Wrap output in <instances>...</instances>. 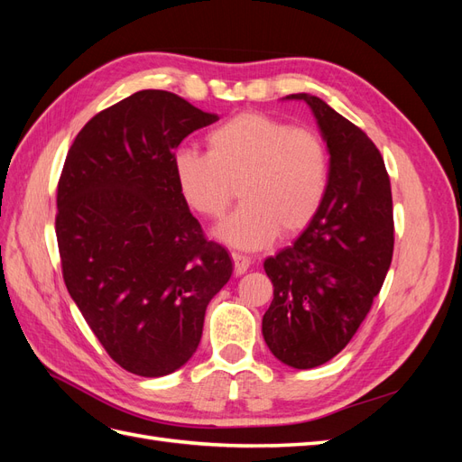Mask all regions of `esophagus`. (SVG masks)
I'll use <instances>...</instances> for the list:
<instances>
[{"label": "esophagus", "instance_id": "obj_1", "mask_svg": "<svg viewBox=\"0 0 462 462\" xmlns=\"http://www.w3.org/2000/svg\"><path fill=\"white\" fill-rule=\"evenodd\" d=\"M233 262H235V275H243L246 273L248 265H250V258L248 256H243L239 253H233Z\"/></svg>", "mask_w": 462, "mask_h": 462}]
</instances>
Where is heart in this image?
I'll return each mask as SVG.
<instances>
[{
	"label": "heart",
	"instance_id": "obj_1",
	"mask_svg": "<svg viewBox=\"0 0 462 462\" xmlns=\"http://www.w3.org/2000/svg\"><path fill=\"white\" fill-rule=\"evenodd\" d=\"M206 144L177 150L173 173L189 208L212 219L227 212L239 185L243 204L214 229L226 245L263 248L277 231L304 229L324 204L329 156L314 131L245 111L209 131Z\"/></svg>",
	"mask_w": 462,
	"mask_h": 462
}]
</instances>
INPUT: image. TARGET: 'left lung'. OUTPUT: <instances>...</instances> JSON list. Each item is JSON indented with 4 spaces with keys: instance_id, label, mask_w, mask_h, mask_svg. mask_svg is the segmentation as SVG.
Listing matches in <instances>:
<instances>
[{
    "instance_id": "8db88e82",
    "label": "left lung",
    "mask_w": 462,
    "mask_h": 462,
    "mask_svg": "<svg viewBox=\"0 0 462 462\" xmlns=\"http://www.w3.org/2000/svg\"><path fill=\"white\" fill-rule=\"evenodd\" d=\"M310 107L329 153L321 208L291 246L265 258L273 300L262 335L283 365L309 370L339 355L380 292L393 256V206L380 150L356 125L312 94Z\"/></svg>"
}]
</instances>
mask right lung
I'll return each instance as SVG.
<instances>
[{
	"mask_svg": "<svg viewBox=\"0 0 462 462\" xmlns=\"http://www.w3.org/2000/svg\"><path fill=\"white\" fill-rule=\"evenodd\" d=\"M217 119L177 94L141 90L94 116L67 153L55 217L65 285L107 355L136 375L187 365L233 273L173 173L183 138Z\"/></svg>",
	"mask_w": 462,
	"mask_h": 462,
	"instance_id": "1",
	"label": "right lung"
}]
</instances>
